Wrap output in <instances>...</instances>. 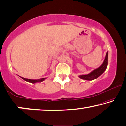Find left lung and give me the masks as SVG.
<instances>
[{
	"label": "left lung",
	"instance_id": "obj_1",
	"mask_svg": "<svg viewBox=\"0 0 126 126\" xmlns=\"http://www.w3.org/2000/svg\"><path fill=\"white\" fill-rule=\"evenodd\" d=\"M107 60H108V52H107L105 56V59L101 66L98 67V68L94 69L90 73L79 75L78 76V77L82 79L87 80V81H92V80L96 79L100 76L102 75L106 69L107 66Z\"/></svg>",
	"mask_w": 126,
	"mask_h": 126
}]
</instances>
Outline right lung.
<instances>
[{"instance_id":"1","label":"right lung","mask_w":126,"mask_h":126,"mask_svg":"<svg viewBox=\"0 0 126 126\" xmlns=\"http://www.w3.org/2000/svg\"><path fill=\"white\" fill-rule=\"evenodd\" d=\"M20 77L23 79L24 81H27V82H30V83H37V82H43L44 81V80L46 79V78H40V79H28V78H24V77Z\"/></svg>"}]
</instances>
